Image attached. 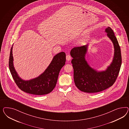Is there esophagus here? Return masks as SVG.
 <instances>
[{"mask_svg":"<svg viewBox=\"0 0 129 129\" xmlns=\"http://www.w3.org/2000/svg\"><path fill=\"white\" fill-rule=\"evenodd\" d=\"M66 59L68 61H70L71 59V57L70 56V55H67L66 56Z\"/></svg>","mask_w":129,"mask_h":129,"instance_id":"obj_1","label":"esophagus"}]
</instances>
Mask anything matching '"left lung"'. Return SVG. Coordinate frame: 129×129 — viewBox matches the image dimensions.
<instances>
[{
    "instance_id": "left-lung-1",
    "label": "left lung",
    "mask_w": 129,
    "mask_h": 129,
    "mask_svg": "<svg viewBox=\"0 0 129 129\" xmlns=\"http://www.w3.org/2000/svg\"><path fill=\"white\" fill-rule=\"evenodd\" d=\"M105 31L113 42L114 49L112 62L105 71H98L92 68L85 59L88 45L73 48L70 51L73 58L74 80L79 90L86 93L101 92L113 85L119 74L121 64V49L113 30L108 27Z\"/></svg>"
}]
</instances>
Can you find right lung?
<instances>
[{"label": "right lung", "instance_id": "obj_1", "mask_svg": "<svg viewBox=\"0 0 129 129\" xmlns=\"http://www.w3.org/2000/svg\"><path fill=\"white\" fill-rule=\"evenodd\" d=\"M12 49L13 46L10 53L9 68L13 78L21 90L35 95L49 94L53 90L57 82L59 72L65 64L66 54L64 52H61L54 56L49 66L38 77L24 80L20 78L14 67Z\"/></svg>", "mask_w": 129, "mask_h": 129}]
</instances>
